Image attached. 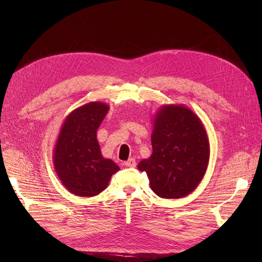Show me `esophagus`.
Instances as JSON below:
<instances>
[{
	"label": "esophagus",
	"mask_w": 262,
	"mask_h": 262,
	"mask_svg": "<svg viewBox=\"0 0 262 262\" xmlns=\"http://www.w3.org/2000/svg\"><path fill=\"white\" fill-rule=\"evenodd\" d=\"M124 164H125L126 167H129V168H135L136 167V160L134 158H130L128 159L127 161L124 162Z\"/></svg>",
	"instance_id": "1"
}]
</instances>
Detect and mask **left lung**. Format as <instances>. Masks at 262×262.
Segmentation results:
<instances>
[{"mask_svg": "<svg viewBox=\"0 0 262 262\" xmlns=\"http://www.w3.org/2000/svg\"><path fill=\"white\" fill-rule=\"evenodd\" d=\"M153 153L138 163L150 189L162 199H181L202 182L210 146L201 119L185 105H163L154 116Z\"/></svg>", "mask_w": 262, "mask_h": 262, "instance_id": "1", "label": "left lung"}]
</instances>
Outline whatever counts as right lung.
<instances>
[{
  "label": "right lung",
  "mask_w": 262,
  "mask_h": 262,
  "mask_svg": "<svg viewBox=\"0 0 262 262\" xmlns=\"http://www.w3.org/2000/svg\"><path fill=\"white\" fill-rule=\"evenodd\" d=\"M109 106L90 102L69 114L54 147V169L72 194L90 198L104 191L113 174L120 170L112 159L102 156L96 130Z\"/></svg>",
  "instance_id": "obj_1"
}]
</instances>
